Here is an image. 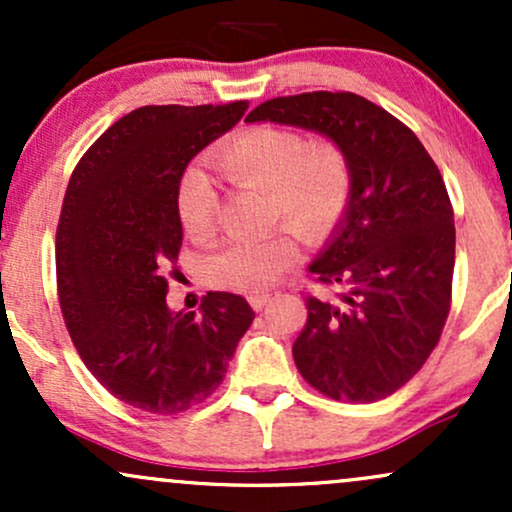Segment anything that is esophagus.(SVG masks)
<instances>
[{
	"mask_svg": "<svg viewBox=\"0 0 512 512\" xmlns=\"http://www.w3.org/2000/svg\"><path fill=\"white\" fill-rule=\"evenodd\" d=\"M248 301H250V305H252V308H255V310H262L264 305L272 303V296H269V293H252Z\"/></svg>",
	"mask_w": 512,
	"mask_h": 512,
	"instance_id": "esophagus-1",
	"label": "esophagus"
}]
</instances>
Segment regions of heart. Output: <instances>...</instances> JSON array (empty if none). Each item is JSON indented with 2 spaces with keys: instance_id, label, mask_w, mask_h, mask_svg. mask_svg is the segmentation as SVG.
<instances>
[{
  "instance_id": "1",
  "label": "heart",
  "mask_w": 512,
  "mask_h": 512,
  "mask_svg": "<svg viewBox=\"0 0 512 512\" xmlns=\"http://www.w3.org/2000/svg\"><path fill=\"white\" fill-rule=\"evenodd\" d=\"M228 180L267 195V216L286 219L305 236L330 233L349 207L354 175L349 156L332 139L308 142L289 127L257 125L228 139L216 151ZM219 192L202 170L180 182L178 214L187 236L207 240L214 233ZM298 260V238L281 226L257 240H228L209 255L204 272L211 286L236 293H260Z\"/></svg>"
}]
</instances>
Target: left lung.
Here are the masks:
<instances>
[{"label": "left lung", "mask_w": 512, "mask_h": 512, "mask_svg": "<svg viewBox=\"0 0 512 512\" xmlns=\"http://www.w3.org/2000/svg\"><path fill=\"white\" fill-rule=\"evenodd\" d=\"M245 122L325 134L349 156L354 190L310 274L334 296H308L293 361L337 402H378L409 383L450 313L455 223L443 175L411 129L349 91L257 105Z\"/></svg>", "instance_id": "obj_1"}]
</instances>
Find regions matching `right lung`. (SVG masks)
<instances>
[{
	"label": "right lung",
	"mask_w": 512,
	"mask_h": 512,
	"mask_svg": "<svg viewBox=\"0 0 512 512\" xmlns=\"http://www.w3.org/2000/svg\"><path fill=\"white\" fill-rule=\"evenodd\" d=\"M245 110L248 101L144 105L105 129L69 178L57 226L64 325L93 378L134 409L178 414L204 402L255 320L226 291H209L199 315L166 303L182 173Z\"/></svg>",
	"instance_id": "right-lung-1"
}]
</instances>
